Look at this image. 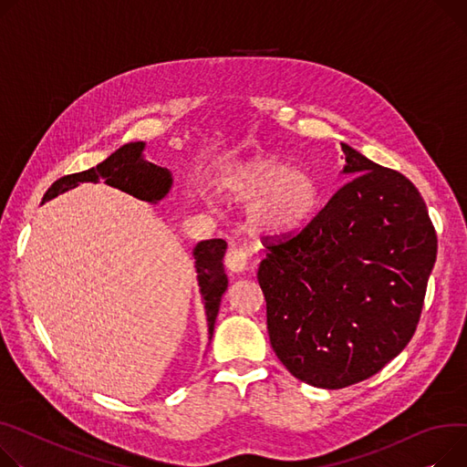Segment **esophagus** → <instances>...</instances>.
<instances>
[{
	"mask_svg": "<svg viewBox=\"0 0 467 467\" xmlns=\"http://www.w3.org/2000/svg\"><path fill=\"white\" fill-rule=\"evenodd\" d=\"M225 266L234 272V274H240L245 270L247 266V254L238 250V247H231V250L227 252L225 255Z\"/></svg>",
	"mask_w": 467,
	"mask_h": 467,
	"instance_id": "1",
	"label": "esophagus"
}]
</instances>
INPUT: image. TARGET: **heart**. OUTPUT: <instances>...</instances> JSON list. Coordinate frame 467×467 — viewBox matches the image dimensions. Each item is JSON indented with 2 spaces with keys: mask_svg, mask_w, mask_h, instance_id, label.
<instances>
[{
  "mask_svg": "<svg viewBox=\"0 0 467 467\" xmlns=\"http://www.w3.org/2000/svg\"><path fill=\"white\" fill-rule=\"evenodd\" d=\"M222 190L245 208V227L257 238H287L314 220L319 180L277 155H255L222 176Z\"/></svg>",
  "mask_w": 467,
  "mask_h": 467,
  "instance_id": "heart-1",
  "label": "heart"
}]
</instances>
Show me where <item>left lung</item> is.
<instances>
[{
  "mask_svg": "<svg viewBox=\"0 0 467 467\" xmlns=\"http://www.w3.org/2000/svg\"><path fill=\"white\" fill-rule=\"evenodd\" d=\"M341 150L353 178L296 236L268 244L257 272L275 357L319 389L364 381L410 344L438 254L415 185Z\"/></svg>",
  "mask_w": 467,
  "mask_h": 467,
  "instance_id": "left-lung-1",
  "label": "left lung"
}]
</instances>
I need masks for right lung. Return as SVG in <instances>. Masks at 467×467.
Listing matches in <instances>:
<instances>
[{
	"label": "right lung",
	"mask_w": 467,
	"mask_h": 467,
	"mask_svg": "<svg viewBox=\"0 0 467 467\" xmlns=\"http://www.w3.org/2000/svg\"><path fill=\"white\" fill-rule=\"evenodd\" d=\"M146 142H128L118 148L114 153L99 163L98 167H91L88 171L69 174L56 180L48 192L43 197V202L57 197L59 193H66L80 182H93L105 180L107 185L126 192L140 201L146 202H160L165 199L172 188V174L169 169L158 167L144 160ZM227 244L222 238L202 240L195 245L193 257L197 268V279L201 295L204 298L206 309V321H208V334H213V323L220 312V302L223 293L227 291V274L223 270V257H225Z\"/></svg>",
	"instance_id": "obj_1"
}]
</instances>
